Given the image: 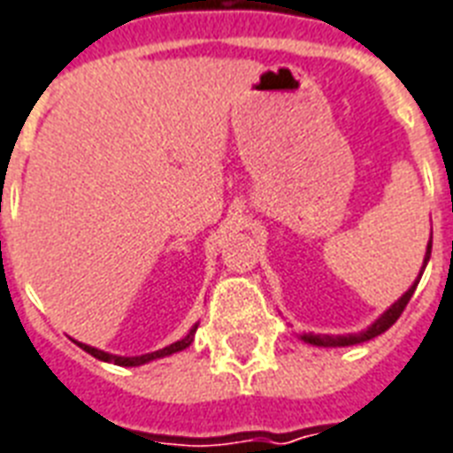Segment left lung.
<instances>
[{
    "instance_id": "obj_1",
    "label": "left lung",
    "mask_w": 453,
    "mask_h": 453,
    "mask_svg": "<svg viewBox=\"0 0 453 453\" xmlns=\"http://www.w3.org/2000/svg\"><path fill=\"white\" fill-rule=\"evenodd\" d=\"M430 249H433V234H430L428 249H426V258H423L421 275H423V270H426V263H428V258H430ZM421 275L416 277V282L409 287V291H404V296L397 298V301H395L393 305H390V308H388L386 312H383V315H380L379 319L372 324V326H366L365 331H359V334H345V336H329V334H303L301 338L305 341V343L319 345V348H345V345H357V343H365V341H372V338L380 336V334L390 329V326L397 322V317L404 312L409 298L414 296L416 287H418V280H421Z\"/></svg>"
}]
</instances>
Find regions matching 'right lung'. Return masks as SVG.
Here are the masks:
<instances>
[{
	"label": "right lung",
	"instance_id": "right-lung-1",
	"mask_svg": "<svg viewBox=\"0 0 453 453\" xmlns=\"http://www.w3.org/2000/svg\"><path fill=\"white\" fill-rule=\"evenodd\" d=\"M195 331H197V324L192 326L188 336L180 338V341H176V343L166 345V348H162V350L148 352V355H138V357H119V355H110V352H103V350H98V348H91V345H87V343H77V341H74V343L80 345L81 350H87L88 355H94L96 359H101V362H112V365H117V366H141V365H148V362H152V359L166 357V355H173V352L185 350V348L192 343Z\"/></svg>",
	"mask_w": 453,
	"mask_h": 453
}]
</instances>
